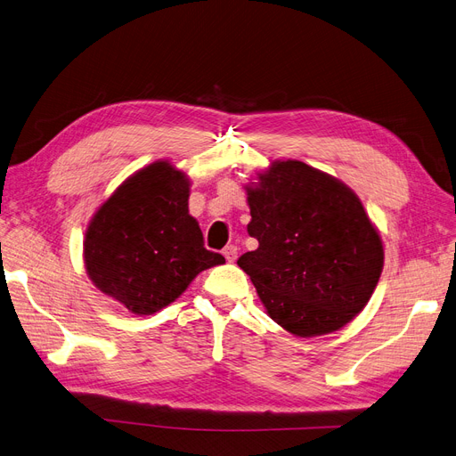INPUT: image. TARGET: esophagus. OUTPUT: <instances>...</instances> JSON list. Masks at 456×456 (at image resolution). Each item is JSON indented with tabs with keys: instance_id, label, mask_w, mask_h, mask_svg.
<instances>
[{
	"instance_id": "obj_1",
	"label": "esophagus",
	"mask_w": 456,
	"mask_h": 456,
	"mask_svg": "<svg viewBox=\"0 0 456 456\" xmlns=\"http://www.w3.org/2000/svg\"><path fill=\"white\" fill-rule=\"evenodd\" d=\"M237 250H240V248H237L235 245H228L224 250H223V254H224V257L228 259V262L232 264V262H235V259H237Z\"/></svg>"
}]
</instances>
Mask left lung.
Listing matches in <instances>:
<instances>
[{
	"label": "left lung",
	"instance_id": "1",
	"mask_svg": "<svg viewBox=\"0 0 456 456\" xmlns=\"http://www.w3.org/2000/svg\"><path fill=\"white\" fill-rule=\"evenodd\" d=\"M259 247L237 259L273 321L312 338L353 321L384 267L379 230L360 199L306 163L273 161L247 187Z\"/></svg>",
	"mask_w": 456,
	"mask_h": 456
}]
</instances>
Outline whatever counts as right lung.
Instances as JSON below:
<instances>
[{"instance_id":"right-lung-1","label":"right lung","mask_w":456,"mask_h":456,"mask_svg":"<svg viewBox=\"0 0 456 456\" xmlns=\"http://www.w3.org/2000/svg\"><path fill=\"white\" fill-rule=\"evenodd\" d=\"M189 187L182 170L156 161L122 182L86 228V274L135 315L159 312L199 273L224 264L189 215Z\"/></svg>"}]
</instances>
